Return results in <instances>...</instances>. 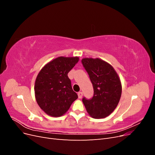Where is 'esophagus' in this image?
<instances>
[{
  "mask_svg": "<svg viewBox=\"0 0 155 155\" xmlns=\"http://www.w3.org/2000/svg\"><path fill=\"white\" fill-rule=\"evenodd\" d=\"M78 95L79 98H81L82 96H83V92H79L78 93Z\"/></svg>",
  "mask_w": 155,
  "mask_h": 155,
  "instance_id": "esophagus-1",
  "label": "esophagus"
}]
</instances>
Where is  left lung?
I'll return each mask as SVG.
<instances>
[{"label":"left lung","instance_id":"obj_1","mask_svg":"<svg viewBox=\"0 0 155 155\" xmlns=\"http://www.w3.org/2000/svg\"><path fill=\"white\" fill-rule=\"evenodd\" d=\"M94 88L91 99L83 97L88 113L94 118H104L110 115L118 105L121 95V85L114 69L100 59L81 60Z\"/></svg>","mask_w":155,"mask_h":155}]
</instances>
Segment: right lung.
Returning a JSON list of instances; mask_svg holds the SVG:
<instances>
[{
	"instance_id": "1",
	"label": "right lung",
	"mask_w": 155,
	"mask_h": 155,
	"mask_svg": "<svg viewBox=\"0 0 155 155\" xmlns=\"http://www.w3.org/2000/svg\"><path fill=\"white\" fill-rule=\"evenodd\" d=\"M79 58L59 57L42 68L35 83V96L41 109L54 117L63 115L78 99L68 73Z\"/></svg>"
}]
</instances>
